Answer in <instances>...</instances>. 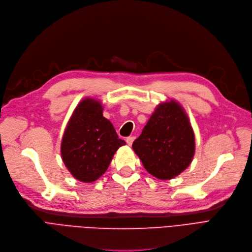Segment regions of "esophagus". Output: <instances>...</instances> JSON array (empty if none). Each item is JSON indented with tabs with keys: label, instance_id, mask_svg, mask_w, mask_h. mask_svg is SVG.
<instances>
[{
	"label": "esophagus",
	"instance_id": "1",
	"mask_svg": "<svg viewBox=\"0 0 252 252\" xmlns=\"http://www.w3.org/2000/svg\"><path fill=\"white\" fill-rule=\"evenodd\" d=\"M134 140H135V137H134V136H129V137H127V138L126 139V144H127L128 146H130V145L133 144Z\"/></svg>",
	"mask_w": 252,
	"mask_h": 252
}]
</instances>
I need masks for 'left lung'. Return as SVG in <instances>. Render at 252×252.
I'll return each instance as SVG.
<instances>
[{
    "instance_id": "1",
    "label": "left lung",
    "mask_w": 252,
    "mask_h": 252,
    "mask_svg": "<svg viewBox=\"0 0 252 252\" xmlns=\"http://www.w3.org/2000/svg\"><path fill=\"white\" fill-rule=\"evenodd\" d=\"M194 147L189 116L174 100L158 105L133 143L146 171L160 180L172 179L187 169L194 156Z\"/></svg>"
}]
</instances>
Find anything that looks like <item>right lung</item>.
Wrapping results in <instances>:
<instances>
[{"label": "right lung", "instance_id": "obj_1", "mask_svg": "<svg viewBox=\"0 0 252 252\" xmlns=\"http://www.w3.org/2000/svg\"><path fill=\"white\" fill-rule=\"evenodd\" d=\"M126 142L118 139L112 124L103 116L101 102L85 97L65 126L61 145L63 161L73 176L94 182L106 172L114 153Z\"/></svg>", "mask_w": 252, "mask_h": 252}]
</instances>
